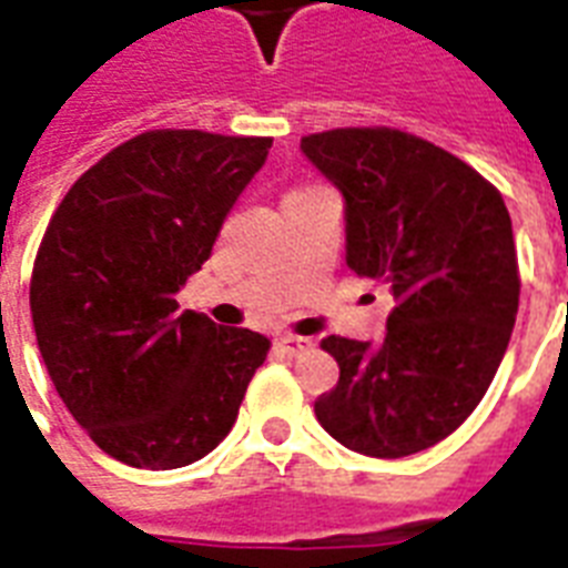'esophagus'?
Returning <instances> with one entry per match:
<instances>
[{
	"label": "esophagus",
	"mask_w": 568,
	"mask_h": 568,
	"mask_svg": "<svg viewBox=\"0 0 568 568\" xmlns=\"http://www.w3.org/2000/svg\"><path fill=\"white\" fill-rule=\"evenodd\" d=\"M276 345H280V351L288 356H301L303 351H310L312 342L310 338H301V336H280L276 338Z\"/></svg>",
	"instance_id": "1"
}]
</instances>
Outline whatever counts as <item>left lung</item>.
I'll return each instance as SVG.
<instances>
[{"label": "left lung", "instance_id": "left-lung-1", "mask_svg": "<svg viewBox=\"0 0 568 568\" xmlns=\"http://www.w3.org/2000/svg\"><path fill=\"white\" fill-rule=\"evenodd\" d=\"M301 150L345 196L347 267L395 297L379 345L321 342L338 383L315 415L356 454L409 457L475 413L510 345L521 285L510 212L475 168L397 129H333Z\"/></svg>", "mask_w": 568, "mask_h": 568}]
</instances>
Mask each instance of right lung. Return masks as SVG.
Instances as JSON below:
<instances>
[{"mask_svg": "<svg viewBox=\"0 0 568 568\" xmlns=\"http://www.w3.org/2000/svg\"><path fill=\"white\" fill-rule=\"evenodd\" d=\"M271 138L153 129L84 171L40 241L31 321L58 397L109 457L182 468L221 445L267 342L176 294Z\"/></svg>", "mask_w": 568, "mask_h": 568, "instance_id": "obj_1", "label": "right lung"}]
</instances>
